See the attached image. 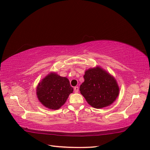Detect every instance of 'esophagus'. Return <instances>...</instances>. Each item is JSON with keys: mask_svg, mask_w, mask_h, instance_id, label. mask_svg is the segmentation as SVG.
<instances>
[{"mask_svg": "<svg viewBox=\"0 0 150 150\" xmlns=\"http://www.w3.org/2000/svg\"><path fill=\"white\" fill-rule=\"evenodd\" d=\"M79 90V87H78V86H75V87L74 88V91H75V93H78Z\"/></svg>", "mask_w": 150, "mask_h": 150, "instance_id": "esophagus-1", "label": "esophagus"}]
</instances>
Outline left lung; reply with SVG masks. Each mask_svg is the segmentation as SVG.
<instances>
[{"label":"left lung","mask_w":150,"mask_h":150,"mask_svg":"<svg viewBox=\"0 0 150 150\" xmlns=\"http://www.w3.org/2000/svg\"><path fill=\"white\" fill-rule=\"evenodd\" d=\"M84 81L80 86L81 93L95 108L110 106L116 100L119 88L115 79L99 66L85 71Z\"/></svg>","instance_id":"obj_1"}]
</instances>
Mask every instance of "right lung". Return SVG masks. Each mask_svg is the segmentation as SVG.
<instances>
[{
    "label": "right lung",
    "instance_id": "1",
    "mask_svg": "<svg viewBox=\"0 0 150 150\" xmlns=\"http://www.w3.org/2000/svg\"><path fill=\"white\" fill-rule=\"evenodd\" d=\"M36 91L41 104L49 109L58 110L64 104L73 89L66 77L50 73L39 82Z\"/></svg>",
    "mask_w": 150,
    "mask_h": 150
}]
</instances>
